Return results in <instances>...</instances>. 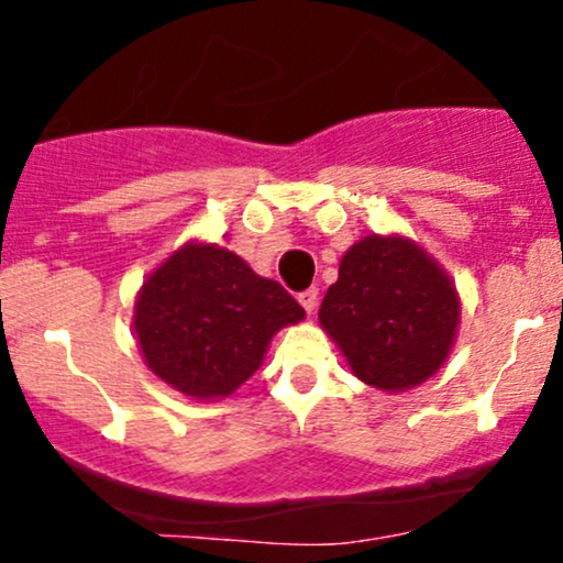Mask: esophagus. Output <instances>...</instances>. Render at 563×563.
<instances>
[{
  "label": "esophagus",
  "instance_id": "obj_1",
  "mask_svg": "<svg viewBox=\"0 0 563 563\" xmlns=\"http://www.w3.org/2000/svg\"><path fill=\"white\" fill-rule=\"evenodd\" d=\"M299 303L303 309H307V314L314 312V307H318V288H307L299 294Z\"/></svg>",
  "mask_w": 563,
  "mask_h": 563
}]
</instances>
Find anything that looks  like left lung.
<instances>
[{
	"mask_svg": "<svg viewBox=\"0 0 563 563\" xmlns=\"http://www.w3.org/2000/svg\"><path fill=\"white\" fill-rule=\"evenodd\" d=\"M318 320L363 384L407 391L448 363L461 296L423 245L373 232L341 256Z\"/></svg>",
	"mask_w": 563,
	"mask_h": 563,
	"instance_id": "8db88e82",
	"label": "left lung"
}]
</instances>
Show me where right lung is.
Here are the masks:
<instances>
[{
    "label": "right lung",
    "mask_w": 563,
    "mask_h": 563,
    "mask_svg": "<svg viewBox=\"0 0 563 563\" xmlns=\"http://www.w3.org/2000/svg\"><path fill=\"white\" fill-rule=\"evenodd\" d=\"M132 320L145 365L172 389L209 402L241 389L273 335L301 322L303 309L235 251L187 241L145 277Z\"/></svg>",
    "instance_id": "1"
}]
</instances>
